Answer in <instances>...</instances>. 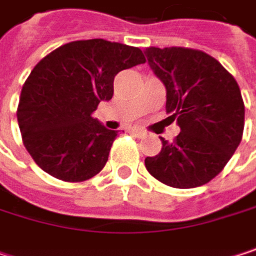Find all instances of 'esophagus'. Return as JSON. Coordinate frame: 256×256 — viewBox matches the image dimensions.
<instances>
[{
	"instance_id": "obj_1",
	"label": "esophagus",
	"mask_w": 256,
	"mask_h": 256,
	"mask_svg": "<svg viewBox=\"0 0 256 256\" xmlns=\"http://www.w3.org/2000/svg\"><path fill=\"white\" fill-rule=\"evenodd\" d=\"M133 134H136L138 138H144L146 134V132L142 130V128H133Z\"/></svg>"
}]
</instances>
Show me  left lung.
<instances>
[{
  "label": "left lung",
  "instance_id": "1",
  "mask_svg": "<svg viewBox=\"0 0 256 256\" xmlns=\"http://www.w3.org/2000/svg\"><path fill=\"white\" fill-rule=\"evenodd\" d=\"M148 65L166 87V111L180 133L162 139V151L145 158L146 170L174 188H196L214 179L237 150L244 105L237 81L212 56L184 47H148Z\"/></svg>",
  "mask_w": 256,
  "mask_h": 256
}]
</instances>
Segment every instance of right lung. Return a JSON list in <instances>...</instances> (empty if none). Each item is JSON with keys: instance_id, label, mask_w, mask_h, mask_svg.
I'll return each mask as SVG.
<instances>
[{"instance_id": "1", "label": "right lung", "mask_w": 256, "mask_h": 256, "mask_svg": "<svg viewBox=\"0 0 256 256\" xmlns=\"http://www.w3.org/2000/svg\"><path fill=\"white\" fill-rule=\"evenodd\" d=\"M139 64L140 48L100 38L68 42L36 64L22 87L18 123L44 172L80 182L104 169L118 132L92 114L112 98L116 76Z\"/></svg>"}]
</instances>
